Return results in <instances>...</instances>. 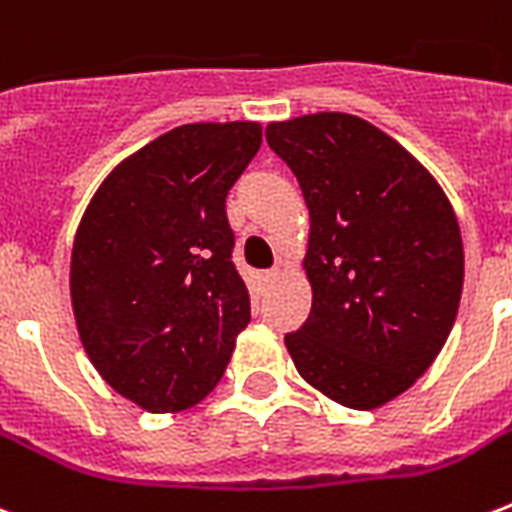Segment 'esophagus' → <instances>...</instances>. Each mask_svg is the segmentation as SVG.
<instances>
[{"label": "esophagus", "instance_id": "1", "mask_svg": "<svg viewBox=\"0 0 512 512\" xmlns=\"http://www.w3.org/2000/svg\"><path fill=\"white\" fill-rule=\"evenodd\" d=\"M279 276H282V268H271V271L263 273V282L265 284H273V282H276V279H279Z\"/></svg>", "mask_w": 512, "mask_h": 512}]
</instances>
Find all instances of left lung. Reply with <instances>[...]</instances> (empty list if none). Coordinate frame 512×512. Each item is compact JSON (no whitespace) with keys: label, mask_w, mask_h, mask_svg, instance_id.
<instances>
[{"label":"left lung","mask_w":512,"mask_h":512,"mask_svg":"<svg viewBox=\"0 0 512 512\" xmlns=\"http://www.w3.org/2000/svg\"><path fill=\"white\" fill-rule=\"evenodd\" d=\"M265 139L308 206L311 314L284 335L308 384L354 411L403 395L443 349L464 282L454 206L403 144L368 120L317 112Z\"/></svg>","instance_id":"left-lung-1"}]
</instances>
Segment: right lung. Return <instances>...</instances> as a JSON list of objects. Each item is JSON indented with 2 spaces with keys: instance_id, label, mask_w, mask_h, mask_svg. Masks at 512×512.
Segmentation results:
<instances>
[{
  "instance_id": "obj_1",
  "label": "right lung",
  "mask_w": 512,
  "mask_h": 512,
  "mask_svg": "<svg viewBox=\"0 0 512 512\" xmlns=\"http://www.w3.org/2000/svg\"><path fill=\"white\" fill-rule=\"evenodd\" d=\"M260 142L252 120L171 128L109 171L80 220L77 333L99 376L144 411L201 403L249 325L225 198Z\"/></svg>"
}]
</instances>
